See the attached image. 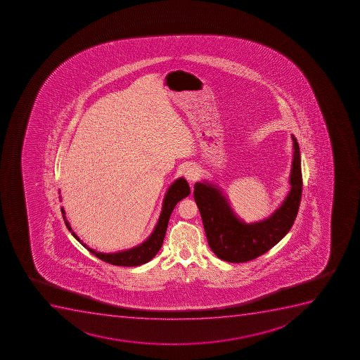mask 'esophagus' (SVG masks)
<instances>
[{"label": "esophagus", "mask_w": 360, "mask_h": 360, "mask_svg": "<svg viewBox=\"0 0 360 360\" xmlns=\"http://www.w3.org/2000/svg\"><path fill=\"white\" fill-rule=\"evenodd\" d=\"M184 177L189 181L190 183H193L197 181V178L200 177V170L198 167L195 165H188L184 170Z\"/></svg>", "instance_id": "34e87169"}]
</instances>
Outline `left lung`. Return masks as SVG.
Returning <instances> with one entry per match:
<instances>
[{
  "label": "left lung",
  "mask_w": 360,
  "mask_h": 360,
  "mask_svg": "<svg viewBox=\"0 0 360 360\" xmlns=\"http://www.w3.org/2000/svg\"><path fill=\"white\" fill-rule=\"evenodd\" d=\"M290 174V191L281 207L263 221L245 223L232 210L219 186L196 183L193 197L200 209L207 243L214 255L229 263H244L267 252L284 238L295 223L302 198V167L295 136Z\"/></svg>",
  "instance_id": "1"
}]
</instances>
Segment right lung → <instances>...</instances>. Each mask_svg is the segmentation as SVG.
<instances>
[{
	"label": "right lung",
	"mask_w": 360,
	"mask_h": 360,
	"mask_svg": "<svg viewBox=\"0 0 360 360\" xmlns=\"http://www.w3.org/2000/svg\"><path fill=\"white\" fill-rule=\"evenodd\" d=\"M190 186L184 178L181 177L176 179L167 189L165 197L163 200V205H162V212H160V218L157 221L156 226L153 229V233L149 236V238L142 244L132 248V249L124 250L120 252L115 253H103L97 252L95 250L90 249L86 244L81 242V239L76 236L75 232L72 231V226L69 224V221L65 219V209L62 207V214L65 218V225L68 228L69 231H72V235L75 237L79 242H81L83 246H86L88 251L95 255L97 258L104 260L105 263L117 265V266H139L142 264H146L149 260L153 259L156 256V253L160 251L163 244L164 236L167 232V223L170 218L171 212L174 210L176 204L182 200L183 198L189 196Z\"/></svg>",
	"instance_id": "1"
}]
</instances>
